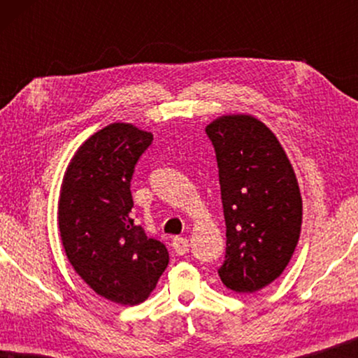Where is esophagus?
I'll list each match as a JSON object with an SVG mask.
<instances>
[{
    "mask_svg": "<svg viewBox=\"0 0 358 358\" xmlns=\"http://www.w3.org/2000/svg\"><path fill=\"white\" fill-rule=\"evenodd\" d=\"M173 249H174L176 254H179V256H184V254L189 251V241L182 236H176L173 239Z\"/></svg>",
    "mask_w": 358,
    "mask_h": 358,
    "instance_id": "esophagus-1",
    "label": "esophagus"
}]
</instances>
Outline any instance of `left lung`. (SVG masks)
I'll use <instances>...</instances> for the list:
<instances>
[{"label": "left lung", "mask_w": 358, "mask_h": 358, "mask_svg": "<svg viewBox=\"0 0 358 358\" xmlns=\"http://www.w3.org/2000/svg\"><path fill=\"white\" fill-rule=\"evenodd\" d=\"M205 130L217 151L227 222L218 275L234 293L259 292L282 275L300 239L295 169L275 134L251 114H224Z\"/></svg>", "instance_id": "obj_1"}]
</instances>
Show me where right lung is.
Here are the masks:
<instances>
[{
  "label": "right lung",
  "mask_w": 358,
  "mask_h": 358,
  "mask_svg": "<svg viewBox=\"0 0 358 358\" xmlns=\"http://www.w3.org/2000/svg\"><path fill=\"white\" fill-rule=\"evenodd\" d=\"M151 140V131L127 122L92 134L71 156L58 197L68 261L91 290L122 306L145 301L169 262L164 244L131 218V174Z\"/></svg>",
  "instance_id": "obj_1"
}]
</instances>
